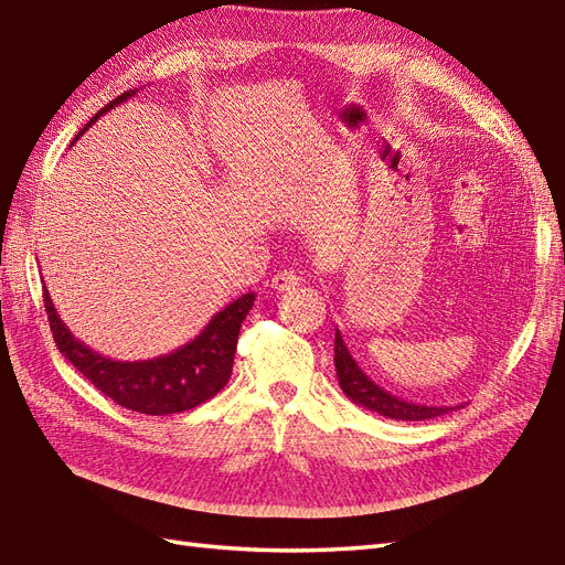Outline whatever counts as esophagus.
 Here are the masks:
<instances>
[{
  "label": "esophagus",
  "instance_id": "1",
  "mask_svg": "<svg viewBox=\"0 0 565 565\" xmlns=\"http://www.w3.org/2000/svg\"><path fill=\"white\" fill-rule=\"evenodd\" d=\"M298 284H300L298 274L291 271V269H284V271H279V274H274L269 288H271L274 294H288V291H291V288H296Z\"/></svg>",
  "mask_w": 565,
  "mask_h": 565
}]
</instances>
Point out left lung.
Returning a JSON list of instances; mask_svg holds the SVG:
<instances>
[{"instance_id": "1", "label": "left lung", "mask_w": 565, "mask_h": 565, "mask_svg": "<svg viewBox=\"0 0 565 565\" xmlns=\"http://www.w3.org/2000/svg\"><path fill=\"white\" fill-rule=\"evenodd\" d=\"M334 369L339 377V387L344 390V395L356 402L359 406H365L369 412H377L380 416L397 418V422H426V418H436L448 412L460 409L462 404L457 406H426V404H414L390 395L387 390L375 385L373 380L361 371V365L353 361L347 344L339 330L334 332Z\"/></svg>"}]
</instances>
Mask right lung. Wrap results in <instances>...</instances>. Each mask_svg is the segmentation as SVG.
Masks as SVG:
<instances>
[{"instance_id": "right-lung-1", "label": "right lung", "mask_w": 565, "mask_h": 565, "mask_svg": "<svg viewBox=\"0 0 565 565\" xmlns=\"http://www.w3.org/2000/svg\"><path fill=\"white\" fill-rule=\"evenodd\" d=\"M137 88L125 90L113 103L96 113L76 139L94 125L100 115L113 110L115 105L132 98ZM45 312L50 320L52 337L64 359H70L76 371H82L103 395H108L125 409L149 416H166L194 409L196 404L212 399L218 390L226 387L233 373L235 344H238L241 324L255 306V294L235 298L221 312H216L204 330L192 342L149 361H113L100 356L94 349L70 332V327L60 320L55 303L43 286Z\"/></svg>"}]
</instances>
